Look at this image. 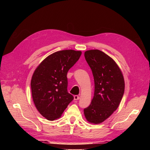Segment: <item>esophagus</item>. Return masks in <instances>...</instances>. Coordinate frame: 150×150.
<instances>
[{"mask_svg":"<svg viewBox=\"0 0 150 150\" xmlns=\"http://www.w3.org/2000/svg\"><path fill=\"white\" fill-rule=\"evenodd\" d=\"M80 98V97L78 95H75L74 96V100H79Z\"/></svg>","mask_w":150,"mask_h":150,"instance_id":"1","label":"esophagus"}]
</instances>
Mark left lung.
I'll list each match as a JSON object with an SVG mask.
<instances>
[{
	"mask_svg": "<svg viewBox=\"0 0 150 150\" xmlns=\"http://www.w3.org/2000/svg\"><path fill=\"white\" fill-rule=\"evenodd\" d=\"M85 57L92 70L95 93L91 105L84 109V115L88 122L97 124L118 108L124 93V79L116 63L102 51H86Z\"/></svg>",
	"mask_w": 150,
	"mask_h": 150,
	"instance_id": "1",
	"label": "left lung"
}]
</instances>
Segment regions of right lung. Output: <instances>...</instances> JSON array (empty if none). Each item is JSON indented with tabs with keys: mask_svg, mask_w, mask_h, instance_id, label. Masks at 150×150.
I'll use <instances>...</instances> for the list:
<instances>
[{
	"mask_svg": "<svg viewBox=\"0 0 150 150\" xmlns=\"http://www.w3.org/2000/svg\"><path fill=\"white\" fill-rule=\"evenodd\" d=\"M81 51L62 50L50 55L33 73V101L39 112L48 120L59 118L73 100L67 91L68 71L79 59Z\"/></svg>",
	"mask_w": 150,
	"mask_h": 150,
	"instance_id": "1",
	"label": "right lung"
}]
</instances>
